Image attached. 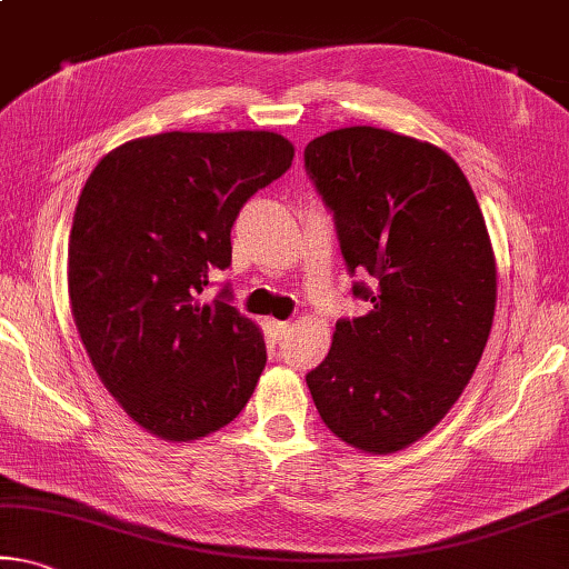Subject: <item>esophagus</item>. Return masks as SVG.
I'll return each mask as SVG.
<instances>
[{"instance_id":"34e87169","label":"esophagus","mask_w":569,"mask_h":569,"mask_svg":"<svg viewBox=\"0 0 569 569\" xmlns=\"http://www.w3.org/2000/svg\"><path fill=\"white\" fill-rule=\"evenodd\" d=\"M270 331H273V337L278 341H281L291 333V321H270Z\"/></svg>"}]
</instances>
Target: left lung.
I'll list each match as a JSON object with an SVG mask.
<instances>
[{"instance_id": "obj_1", "label": "left lung", "mask_w": 569, "mask_h": 569, "mask_svg": "<svg viewBox=\"0 0 569 569\" xmlns=\"http://www.w3.org/2000/svg\"><path fill=\"white\" fill-rule=\"evenodd\" d=\"M306 174L333 214L355 299L323 362L306 375L331 432L392 453L461 398L489 339L496 263L461 167L428 141L351 126L313 139Z\"/></svg>"}]
</instances>
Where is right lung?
Wrapping results in <instances>:
<instances>
[{
    "label": "right lung",
    "mask_w": 569,
    "mask_h": 569,
    "mask_svg": "<svg viewBox=\"0 0 569 569\" xmlns=\"http://www.w3.org/2000/svg\"><path fill=\"white\" fill-rule=\"evenodd\" d=\"M293 147L273 131H169L90 171L68 246L70 309L106 390L164 440H197L246 408L266 341L224 283L230 230Z\"/></svg>",
    "instance_id": "1"
}]
</instances>
